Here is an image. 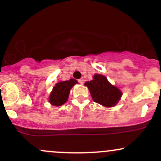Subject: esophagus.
Listing matches in <instances>:
<instances>
[{"label": "esophagus", "instance_id": "1", "mask_svg": "<svg viewBox=\"0 0 161 161\" xmlns=\"http://www.w3.org/2000/svg\"><path fill=\"white\" fill-rule=\"evenodd\" d=\"M78 81H79V82L80 83L81 85H82L83 83H84V79H83V78H81V79H79Z\"/></svg>", "mask_w": 161, "mask_h": 161}]
</instances>
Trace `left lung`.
<instances>
[{"instance_id": "1", "label": "left lung", "mask_w": 161, "mask_h": 161, "mask_svg": "<svg viewBox=\"0 0 161 161\" xmlns=\"http://www.w3.org/2000/svg\"><path fill=\"white\" fill-rule=\"evenodd\" d=\"M95 102L105 108L116 106L121 99L123 92L119 88L108 80L106 76L101 74L93 75V79L85 82Z\"/></svg>"}]
</instances>
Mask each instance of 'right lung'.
Wrapping results in <instances>:
<instances>
[{"label":"right lung","mask_w":161,"mask_h":161,"mask_svg":"<svg viewBox=\"0 0 161 161\" xmlns=\"http://www.w3.org/2000/svg\"><path fill=\"white\" fill-rule=\"evenodd\" d=\"M78 82L74 79L69 80L60 81L53 86L48 97V102L53 106H61L67 101L69 92L73 86Z\"/></svg>","instance_id":"1"}]
</instances>
